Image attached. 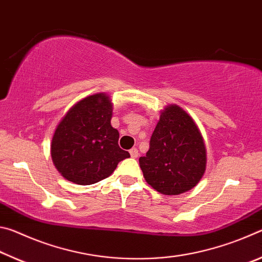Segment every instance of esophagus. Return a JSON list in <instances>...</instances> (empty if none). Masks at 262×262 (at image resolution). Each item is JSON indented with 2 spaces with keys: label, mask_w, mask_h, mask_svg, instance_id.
Wrapping results in <instances>:
<instances>
[{
  "label": "esophagus",
  "mask_w": 262,
  "mask_h": 262,
  "mask_svg": "<svg viewBox=\"0 0 262 262\" xmlns=\"http://www.w3.org/2000/svg\"><path fill=\"white\" fill-rule=\"evenodd\" d=\"M129 154H130L132 158H136L137 156H139V150H137L136 148H133L129 150Z\"/></svg>",
  "instance_id": "obj_1"
}]
</instances>
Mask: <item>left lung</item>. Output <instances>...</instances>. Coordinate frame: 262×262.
Instances as JSON below:
<instances>
[{
    "label": "left lung",
    "instance_id": "obj_1",
    "mask_svg": "<svg viewBox=\"0 0 262 262\" xmlns=\"http://www.w3.org/2000/svg\"><path fill=\"white\" fill-rule=\"evenodd\" d=\"M139 162L145 181L164 195H179L196 186L206 172L207 149L193 118L178 105L165 106L148 152Z\"/></svg>",
    "mask_w": 262,
    "mask_h": 262
}]
</instances>
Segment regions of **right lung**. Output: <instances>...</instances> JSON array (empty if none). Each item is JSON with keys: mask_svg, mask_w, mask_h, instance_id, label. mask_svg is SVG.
Listing matches in <instances>:
<instances>
[{"mask_svg": "<svg viewBox=\"0 0 262 262\" xmlns=\"http://www.w3.org/2000/svg\"><path fill=\"white\" fill-rule=\"evenodd\" d=\"M112 115V100L99 92L74 104L57 123L51 156L64 179L77 185L98 183L113 173L119 162L130 157L119 147Z\"/></svg>", "mask_w": 262, "mask_h": 262, "instance_id": "1", "label": "right lung"}]
</instances>
